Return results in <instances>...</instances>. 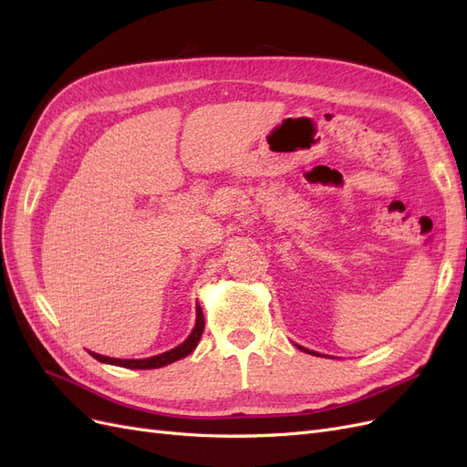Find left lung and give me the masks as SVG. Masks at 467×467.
<instances>
[{"label":"left lung","mask_w":467,"mask_h":467,"mask_svg":"<svg viewBox=\"0 0 467 467\" xmlns=\"http://www.w3.org/2000/svg\"><path fill=\"white\" fill-rule=\"evenodd\" d=\"M298 348H300V350H304V352H309V355H314V357H319V355H317V352H312V350H307V348H304V347H300V345H298Z\"/></svg>","instance_id":"obj_1"}]
</instances>
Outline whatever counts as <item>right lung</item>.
I'll return each mask as SVG.
<instances>
[{"mask_svg": "<svg viewBox=\"0 0 467 467\" xmlns=\"http://www.w3.org/2000/svg\"><path fill=\"white\" fill-rule=\"evenodd\" d=\"M202 331H204V316H202V309L201 306L196 307V325L192 333L187 337L185 343H181L179 347L167 350V352H161V355L158 357H150V358H110V357H103V355H97V352H91V357L97 358L99 362H105V364H115V366H122V368H134V370H151V368H161V366H167L171 364L175 360H181L189 357L191 352L196 348V345H199L201 337H202Z\"/></svg>", "mask_w": 467, "mask_h": 467, "instance_id": "right-lung-1", "label": "right lung"}]
</instances>
